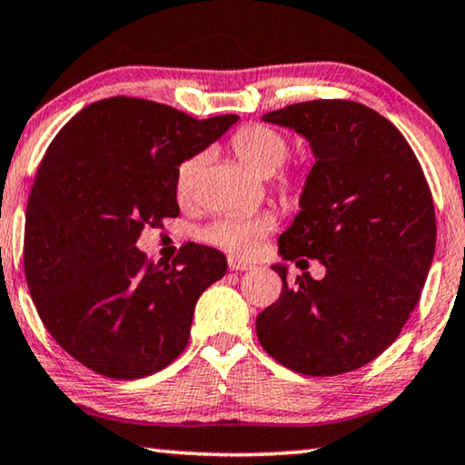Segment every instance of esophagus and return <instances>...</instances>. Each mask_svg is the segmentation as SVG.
Masks as SVG:
<instances>
[{"label":"esophagus","mask_w":465,"mask_h":465,"mask_svg":"<svg viewBox=\"0 0 465 465\" xmlns=\"http://www.w3.org/2000/svg\"><path fill=\"white\" fill-rule=\"evenodd\" d=\"M228 268H231L232 272H243V271H252L253 264H249V262H241L237 258H231L228 260Z\"/></svg>","instance_id":"1"}]
</instances>
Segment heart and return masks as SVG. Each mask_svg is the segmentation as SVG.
<instances>
[{
	"mask_svg": "<svg viewBox=\"0 0 465 465\" xmlns=\"http://www.w3.org/2000/svg\"><path fill=\"white\" fill-rule=\"evenodd\" d=\"M231 149L249 172L260 178L272 176L281 170L289 154V144L281 132L266 125H247L231 138ZM205 153L191 154L180 163L176 172V194L178 199H191L197 186V180L205 167ZM304 178L287 180L289 193H300ZM274 220L268 213L260 216H224L213 222L205 231L207 243L224 249L226 253L237 258H249L258 252L262 239L272 231Z\"/></svg>",
	"mask_w": 465,
	"mask_h": 465,
	"instance_id": "1",
	"label": "heart"
}]
</instances>
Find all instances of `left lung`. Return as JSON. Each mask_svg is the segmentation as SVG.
I'll return each instance as SVG.
<instances>
[{"label": "left lung", "instance_id": "obj_1", "mask_svg": "<svg viewBox=\"0 0 465 465\" xmlns=\"http://www.w3.org/2000/svg\"><path fill=\"white\" fill-rule=\"evenodd\" d=\"M311 143L300 213L279 237L282 260H319L258 314L262 348L292 371L340 375L380 356L420 302L436 247L434 201L405 136L352 100H311L262 117Z\"/></svg>", "mask_w": 465, "mask_h": 465}]
</instances>
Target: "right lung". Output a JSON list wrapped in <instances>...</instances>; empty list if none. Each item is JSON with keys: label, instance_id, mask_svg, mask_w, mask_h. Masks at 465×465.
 <instances>
[{"label": "right lung", "instance_id": "right-lung-1", "mask_svg": "<svg viewBox=\"0 0 465 465\" xmlns=\"http://www.w3.org/2000/svg\"><path fill=\"white\" fill-rule=\"evenodd\" d=\"M237 119L113 96L79 111L45 151L26 203L25 277L52 338L92 371L138 380L183 354L224 253L188 243L153 264L136 241L178 216L180 163Z\"/></svg>", "mask_w": 465, "mask_h": 465}]
</instances>
